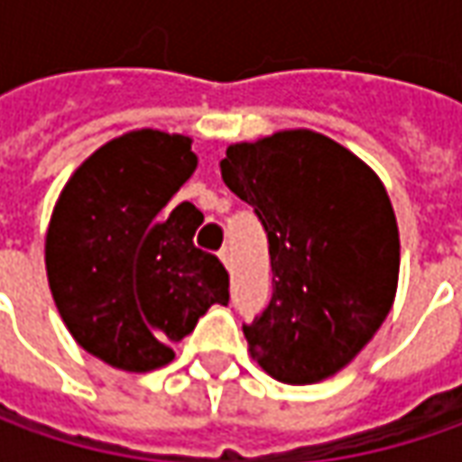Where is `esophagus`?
Here are the masks:
<instances>
[{"instance_id": "34e87169", "label": "esophagus", "mask_w": 462, "mask_h": 462, "mask_svg": "<svg viewBox=\"0 0 462 462\" xmlns=\"http://www.w3.org/2000/svg\"><path fill=\"white\" fill-rule=\"evenodd\" d=\"M218 257H221V262L226 264V267H231V249H228V246L218 252Z\"/></svg>"}]
</instances>
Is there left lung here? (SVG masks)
<instances>
[{
	"mask_svg": "<svg viewBox=\"0 0 462 462\" xmlns=\"http://www.w3.org/2000/svg\"><path fill=\"white\" fill-rule=\"evenodd\" d=\"M226 187L267 231L273 298L244 337L280 383L345 370L383 327L399 288V223L381 177L309 128L226 149Z\"/></svg>",
	"mask_w": 462,
	"mask_h": 462,
	"instance_id": "obj_1",
	"label": "left lung"
}]
</instances>
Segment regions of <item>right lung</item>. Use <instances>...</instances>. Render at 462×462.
<instances>
[{
  "mask_svg": "<svg viewBox=\"0 0 462 462\" xmlns=\"http://www.w3.org/2000/svg\"><path fill=\"white\" fill-rule=\"evenodd\" d=\"M195 167L192 138L131 131L81 162L51 213V295L77 345L110 367H164L205 310L228 303V273L192 244L203 213L167 210Z\"/></svg>",
  "mask_w": 462,
  "mask_h": 462,
  "instance_id": "1",
  "label": "right lung"
}]
</instances>
